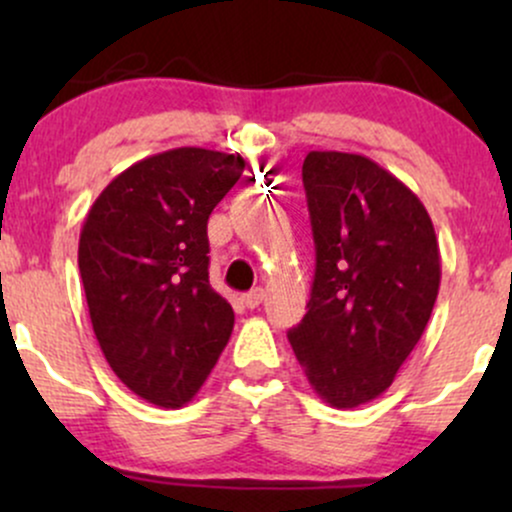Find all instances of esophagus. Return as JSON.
<instances>
[{
    "label": "esophagus",
    "instance_id": "34e87169",
    "mask_svg": "<svg viewBox=\"0 0 512 512\" xmlns=\"http://www.w3.org/2000/svg\"><path fill=\"white\" fill-rule=\"evenodd\" d=\"M264 301V291L262 289H252L250 293H245L243 296V303H245V308H257V305H260Z\"/></svg>",
    "mask_w": 512,
    "mask_h": 512
}]
</instances>
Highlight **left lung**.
<instances>
[{
    "mask_svg": "<svg viewBox=\"0 0 512 512\" xmlns=\"http://www.w3.org/2000/svg\"><path fill=\"white\" fill-rule=\"evenodd\" d=\"M315 240L308 313L289 342L330 407L383 395L419 344L440 286V252L421 199L361 154L303 161Z\"/></svg>",
    "mask_w": 512,
    "mask_h": 512,
    "instance_id": "obj_1",
    "label": "left lung"
}]
</instances>
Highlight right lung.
<instances>
[{"mask_svg":"<svg viewBox=\"0 0 512 512\" xmlns=\"http://www.w3.org/2000/svg\"><path fill=\"white\" fill-rule=\"evenodd\" d=\"M245 170L238 154L182 146L122 170L88 209L79 272L105 361L134 395L178 409L233 332L209 284L207 221Z\"/></svg>","mask_w":512,"mask_h":512,"instance_id":"right-lung-1","label":"right lung"}]
</instances>
